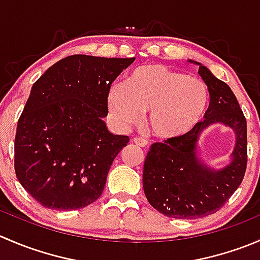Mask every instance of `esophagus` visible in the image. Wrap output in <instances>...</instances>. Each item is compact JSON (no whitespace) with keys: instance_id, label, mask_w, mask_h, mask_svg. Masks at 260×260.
Segmentation results:
<instances>
[{"instance_id":"esophagus-1","label":"esophagus","mask_w":260,"mask_h":260,"mask_svg":"<svg viewBox=\"0 0 260 260\" xmlns=\"http://www.w3.org/2000/svg\"><path fill=\"white\" fill-rule=\"evenodd\" d=\"M133 142H135L137 146L143 147V148H146V147H148V141L145 140V138L136 137V138H133Z\"/></svg>"}]
</instances>
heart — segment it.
I'll return each instance as SVG.
<instances>
[{
    "label": "heart",
    "instance_id": "1",
    "mask_svg": "<svg viewBox=\"0 0 260 260\" xmlns=\"http://www.w3.org/2000/svg\"><path fill=\"white\" fill-rule=\"evenodd\" d=\"M209 101L203 80L158 64L135 69L124 85L111 86L107 95L109 117L115 125L137 124L142 112L148 111L149 131L164 141L192 132L205 115Z\"/></svg>",
    "mask_w": 260,
    "mask_h": 260
}]
</instances>
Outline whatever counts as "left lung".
I'll use <instances>...</instances> for the list:
<instances>
[{
  "mask_svg": "<svg viewBox=\"0 0 260 260\" xmlns=\"http://www.w3.org/2000/svg\"><path fill=\"white\" fill-rule=\"evenodd\" d=\"M196 64L210 94L205 119L183 137L153 143L143 166V190L148 203L161 214L176 219H199L219 211L242 183L248 162L246 119L237 96L208 68ZM212 122L229 125L237 133L232 162L220 172L204 167L196 152L201 132Z\"/></svg>",
  "mask_w": 260,
  "mask_h": 260,
  "instance_id": "1",
  "label": "left lung"
}]
</instances>
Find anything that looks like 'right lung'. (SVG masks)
I'll return each mask as SVG.
<instances>
[{"instance_id": "obj_1", "label": "right lung", "mask_w": 260, "mask_h": 260, "mask_svg": "<svg viewBox=\"0 0 260 260\" xmlns=\"http://www.w3.org/2000/svg\"><path fill=\"white\" fill-rule=\"evenodd\" d=\"M133 61L72 55L35 81L17 122L15 172L39 204L78 210L102 195L114 158L129 142L107 129V95Z\"/></svg>"}]
</instances>
